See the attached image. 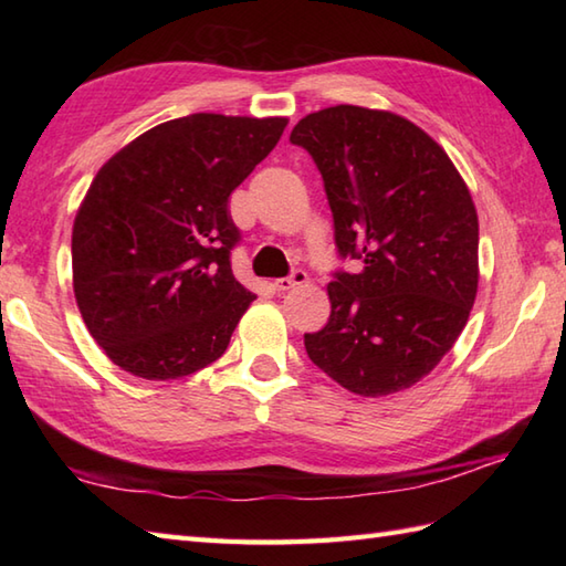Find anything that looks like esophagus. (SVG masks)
<instances>
[{
	"label": "esophagus",
	"mask_w": 566,
	"mask_h": 566,
	"mask_svg": "<svg viewBox=\"0 0 566 566\" xmlns=\"http://www.w3.org/2000/svg\"><path fill=\"white\" fill-rule=\"evenodd\" d=\"M304 282H306V272L296 268V270H292L290 276H280V280H274V290L276 292H290V290H294V286L304 284Z\"/></svg>",
	"instance_id": "34e87169"
}]
</instances>
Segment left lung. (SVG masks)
<instances>
[{
    "label": "left lung",
    "mask_w": 566,
    "mask_h": 566,
    "mask_svg": "<svg viewBox=\"0 0 566 566\" xmlns=\"http://www.w3.org/2000/svg\"><path fill=\"white\" fill-rule=\"evenodd\" d=\"M290 140L323 177L340 260L331 318L306 333L311 363L347 391L387 396L423 379L467 326L479 282V221L448 153L406 118L331 106Z\"/></svg>",
    "instance_id": "8db88e82"
}]
</instances>
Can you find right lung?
Instances as JSON below:
<instances>
[{
    "label": "right lung",
    "mask_w": 566,
    "mask_h": 566,
    "mask_svg": "<svg viewBox=\"0 0 566 566\" xmlns=\"http://www.w3.org/2000/svg\"><path fill=\"white\" fill-rule=\"evenodd\" d=\"M286 118L191 114L118 150L94 177L72 228L80 314L114 365L179 379L216 363L255 294L231 255L233 189Z\"/></svg>",
    "instance_id": "obj_1"
}]
</instances>
